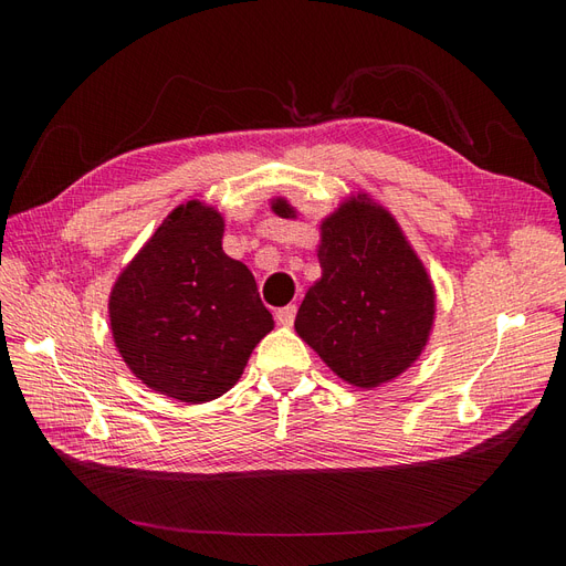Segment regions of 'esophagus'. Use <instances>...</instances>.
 <instances>
[{
    "mask_svg": "<svg viewBox=\"0 0 566 566\" xmlns=\"http://www.w3.org/2000/svg\"><path fill=\"white\" fill-rule=\"evenodd\" d=\"M295 316H297V306L295 304H287V306H283V310L276 312V321L281 325H285V328H290V325L295 323Z\"/></svg>",
    "mask_w": 566,
    "mask_h": 566,
    "instance_id": "obj_1",
    "label": "esophagus"
}]
</instances>
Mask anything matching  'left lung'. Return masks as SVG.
<instances>
[{
  "label": "left lung",
  "instance_id": "obj_1",
  "mask_svg": "<svg viewBox=\"0 0 566 566\" xmlns=\"http://www.w3.org/2000/svg\"><path fill=\"white\" fill-rule=\"evenodd\" d=\"M271 210L300 219L283 196ZM321 279L306 290L297 335L339 380L375 389L413 366L430 342L437 290L418 252L382 202L349 193L318 221Z\"/></svg>",
  "mask_w": 566,
  "mask_h": 566
}]
</instances>
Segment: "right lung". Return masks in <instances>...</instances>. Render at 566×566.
Masks as SVG:
<instances>
[{
    "label": "right lung",
    "instance_id": "add662e5",
    "mask_svg": "<svg viewBox=\"0 0 566 566\" xmlns=\"http://www.w3.org/2000/svg\"><path fill=\"white\" fill-rule=\"evenodd\" d=\"M224 214L205 200L169 212L108 297L113 342L148 389L186 403L227 394L273 331L252 271L221 248Z\"/></svg>",
    "mask_w": 566,
    "mask_h": 566
}]
</instances>
